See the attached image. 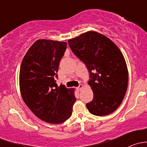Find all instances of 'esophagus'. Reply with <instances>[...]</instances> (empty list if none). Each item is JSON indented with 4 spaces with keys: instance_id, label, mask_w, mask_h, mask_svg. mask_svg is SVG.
<instances>
[{
    "instance_id": "esophagus-1",
    "label": "esophagus",
    "mask_w": 147,
    "mask_h": 147,
    "mask_svg": "<svg viewBox=\"0 0 147 147\" xmlns=\"http://www.w3.org/2000/svg\"><path fill=\"white\" fill-rule=\"evenodd\" d=\"M83 88V84H80L79 86L78 87V88H77V90H78V91H80V90H82V89Z\"/></svg>"
}]
</instances>
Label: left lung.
Instances as JSON below:
<instances>
[{"instance_id":"obj_1","label":"left lung","mask_w":147,"mask_h":147,"mask_svg":"<svg viewBox=\"0 0 147 147\" xmlns=\"http://www.w3.org/2000/svg\"><path fill=\"white\" fill-rule=\"evenodd\" d=\"M74 54L82 60L90 73L89 85L92 101L86 104L96 116L115 112L121 105L128 85V69L122 53L109 38L88 31L68 40Z\"/></svg>"}]
</instances>
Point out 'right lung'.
<instances>
[{
	"instance_id": "obj_1",
	"label": "right lung",
	"mask_w": 147,
	"mask_h": 147,
	"mask_svg": "<svg viewBox=\"0 0 147 147\" xmlns=\"http://www.w3.org/2000/svg\"><path fill=\"white\" fill-rule=\"evenodd\" d=\"M66 48L65 42L38 40L28 50L20 65L19 83L23 101L37 117L50 124L69 119L76 101L74 89L56 83Z\"/></svg>"
}]
</instances>
